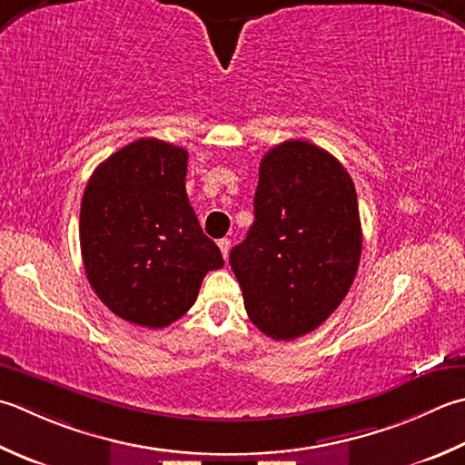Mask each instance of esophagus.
Returning a JSON list of instances; mask_svg holds the SVG:
<instances>
[{"label":"esophagus","instance_id":"1","mask_svg":"<svg viewBox=\"0 0 465 465\" xmlns=\"http://www.w3.org/2000/svg\"><path fill=\"white\" fill-rule=\"evenodd\" d=\"M217 245H220V250H222V256H223V260H227V256H230V250H232V240L222 238L220 242H217Z\"/></svg>","mask_w":465,"mask_h":465}]
</instances>
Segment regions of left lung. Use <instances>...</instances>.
Returning a JSON list of instances; mask_svg holds the SVG:
<instances>
[{"label": "left lung", "mask_w": 465, "mask_h": 465, "mask_svg": "<svg viewBox=\"0 0 465 465\" xmlns=\"http://www.w3.org/2000/svg\"><path fill=\"white\" fill-rule=\"evenodd\" d=\"M253 215L248 238L230 253L245 312L272 339H298L339 308L357 276V191L331 153L284 141L260 163Z\"/></svg>", "instance_id": "left-lung-1"}]
</instances>
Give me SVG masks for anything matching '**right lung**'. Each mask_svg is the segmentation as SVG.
Wrapping results in <instances>:
<instances>
[{"label":"right lung","mask_w":465,"mask_h":465,"mask_svg":"<svg viewBox=\"0 0 465 465\" xmlns=\"http://www.w3.org/2000/svg\"><path fill=\"white\" fill-rule=\"evenodd\" d=\"M187 151L139 139L100 163L80 205L86 278L111 311L163 329L183 316L222 252L203 233L185 191Z\"/></svg>","instance_id":"obj_1"}]
</instances>
